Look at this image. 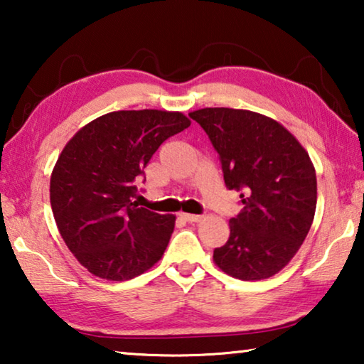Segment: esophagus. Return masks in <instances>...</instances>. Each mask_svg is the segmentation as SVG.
I'll return each instance as SVG.
<instances>
[{
    "mask_svg": "<svg viewBox=\"0 0 364 364\" xmlns=\"http://www.w3.org/2000/svg\"><path fill=\"white\" fill-rule=\"evenodd\" d=\"M180 217L183 220L189 221V223H197V221L204 220V217H202V215H193V213H180Z\"/></svg>",
    "mask_w": 364,
    "mask_h": 364,
    "instance_id": "34e87169",
    "label": "esophagus"
}]
</instances>
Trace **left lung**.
<instances>
[{
	"instance_id": "obj_1",
	"label": "left lung",
	"mask_w": 364,
	"mask_h": 364,
	"mask_svg": "<svg viewBox=\"0 0 364 364\" xmlns=\"http://www.w3.org/2000/svg\"><path fill=\"white\" fill-rule=\"evenodd\" d=\"M189 117L217 149L226 188L242 193L244 208L230 220V239L213 250V262L236 279H268L292 260L310 231L315 165L271 117L230 107L193 110Z\"/></svg>"
}]
</instances>
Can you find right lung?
I'll use <instances>...</instances> for the list:
<instances>
[{
  "instance_id": "1",
  "label": "right lung",
  "mask_w": 364,
  "mask_h": 364,
  "mask_svg": "<svg viewBox=\"0 0 364 364\" xmlns=\"http://www.w3.org/2000/svg\"><path fill=\"white\" fill-rule=\"evenodd\" d=\"M189 125L183 112L115 110L86 123L64 146L49 199L65 245L91 274L128 281L162 258L176 217L138 207L132 197L159 146Z\"/></svg>"
}]
</instances>
